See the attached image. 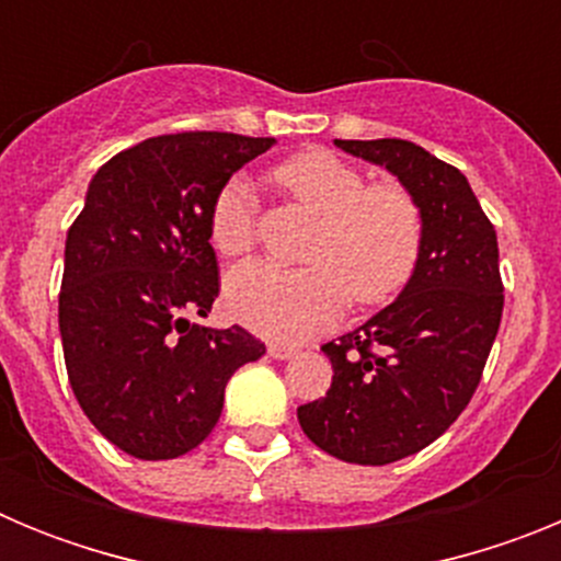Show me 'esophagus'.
<instances>
[{"instance_id":"34e87169","label":"esophagus","mask_w":561,"mask_h":561,"mask_svg":"<svg viewBox=\"0 0 561 561\" xmlns=\"http://www.w3.org/2000/svg\"><path fill=\"white\" fill-rule=\"evenodd\" d=\"M295 354H297L295 345H286V342H270L272 359H291Z\"/></svg>"}]
</instances>
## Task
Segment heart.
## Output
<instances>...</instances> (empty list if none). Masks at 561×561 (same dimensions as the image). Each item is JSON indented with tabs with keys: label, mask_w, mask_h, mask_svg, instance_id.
<instances>
[{
	"label": "heart",
	"mask_w": 561,
	"mask_h": 561,
	"mask_svg": "<svg viewBox=\"0 0 561 561\" xmlns=\"http://www.w3.org/2000/svg\"><path fill=\"white\" fill-rule=\"evenodd\" d=\"M275 180L320 216L306 270L250 261L227 275L225 304L257 334L300 340L323 331L348 304H379L408 284L421 252V210L404 187L368 185L359 168L311 148L275 168ZM210 244L225 257L255 247L252 185L232 176L210 205Z\"/></svg>",
	"instance_id": "obj_1"
}]
</instances>
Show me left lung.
Instances as JSON below:
<instances>
[{
	"label": "left lung",
	"mask_w": 561,
	"mask_h": 561,
	"mask_svg": "<svg viewBox=\"0 0 561 561\" xmlns=\"http://www.w3.org/2000/svg\"><path fill=\"white\" fill-rule=\"evenodd\" d=\"M385 168L421 210V252L393 304L325 342L334 379L297 408L304 433L345 463L430 447L472 399L503 317L497 232L458 168L408 140H334Z\"/></svg>",
	"instance_id": "8db88e82"
}]
</instances>
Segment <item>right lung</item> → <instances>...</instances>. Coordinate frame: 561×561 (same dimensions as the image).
<instances>
[{"mask_svg":"<svg viewBox=\"0 0 561 561\" xmlns=\"http://www.w3.org/2000/svg\"><path fill=\"white\" fill-rule=\"evenodd\" d=\"M272 137L162 134L92 176L67 232L58 329L87 419L140 460L180 458L210 435L225 388L266 354L241 325L210 329L219 264L210 205Z\"/></svg>","mask_w":561,"mask_h":561,"instance_id":"obj_1","label":"right lung"}]
</instances>
